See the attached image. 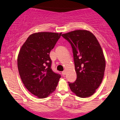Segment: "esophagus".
<instances>
[{
	"instance_id": "1",
	"label": "esophagus",
	"mask_w": 120,
	"mask_h": 120,
	"mask_svg": "<svg viewBox=\"0 0 120 120\" xmlns=\"http://www.w3.org/2000/svg\"><path fill=\"white\" fill-rule=\"evenodd\" d=\"M62 75H63V76H64V75H66V71H65V70L63 71V72H62Z\"/></svg>"
}]
</instances>
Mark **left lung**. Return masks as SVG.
<instances>
[{"label":"left lung","instance_id":"left-lung-1","mask_svg":"<svg viewBox=\"0 0 120 120\" xmlns=\"http://www.w3.org/2000/svg\"><path fill=\"white\" fill-rule=\"evenodd\" d=\"M62 36L71 45L77 79L69 83L71 91L82 98L96 92L104 78L106 61L104 52L95 36L90 31L76 30Z\"/></svg>","mask_w":120,"mask_h":120}]
</instances>
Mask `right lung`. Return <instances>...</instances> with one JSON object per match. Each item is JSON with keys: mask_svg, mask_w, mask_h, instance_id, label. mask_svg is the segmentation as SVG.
Returning a JSON list of instances; mask_svg holds the SVG:
<instances>
[{"mask_svg": "<svg viewBox=\"0 0 120 120\" xmlns=\"http://www.w3.org/2000/svg\"><path fill=\"white\" fill-rule=\"evenodd\" d=\"M62 33L39 32L31 34L20 49L18 68L25 87L39 98L48 97L61 76L51 70L50 52Z\"/></svg>", "mask_w": 120, "mask_h": 120, "instance_id": "add662e5", "label": "right lung"}]
</instances>
